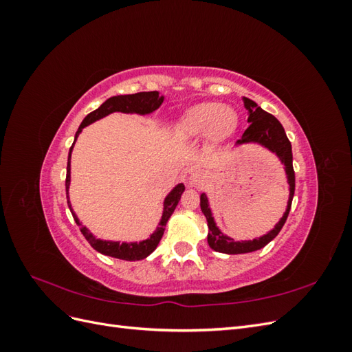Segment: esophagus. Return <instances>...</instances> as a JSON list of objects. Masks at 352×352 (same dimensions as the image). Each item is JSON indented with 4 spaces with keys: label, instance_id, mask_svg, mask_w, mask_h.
Returning <instances> with one entry per match:
<instances>
[{
    "label": "esophagus",
    "instance_id": "esophagus-1",
    "mask_svg": "<svg viewBox=\"0 0 352 352\" xmlns=\"http://www.w3.org/2000/svg\"><path fill=\"white\" fill-rule=\"evenodd\" d=\"M206 184V175L197 170V172L190 173L189 179H188V186L189 188H201L202 185Z\"/></svg>",
    "mask_w": 352,
    "mask_h": 352
}]
</instances>
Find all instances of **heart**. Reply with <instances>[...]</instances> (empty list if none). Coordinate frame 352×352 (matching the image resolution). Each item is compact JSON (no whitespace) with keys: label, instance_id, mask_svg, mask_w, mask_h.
<instances>
[{"label":"heart","instance_id":"b5f03b06","mask_svg":"<svg viewBox=\"0 0 352 352\" xmlns=\"http://www.w3.org/2000/svg\"><path fill=\"white\" fill-rule=\"evenodd\" d=\"M238 113L219 102L194 104L180 113L172 124V135L180 142H194L202 136L208 148H216L235 133Z\"/></svg>","mask_w":352,"mask_h":352}]
</instances>
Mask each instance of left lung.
Instances as JSON below:
<instances>
[{
    "instance_id": "8db88e82",
    "label": "left lung",
    "mask_w": 352,
    "mask_h": 352,
    "mask_svg": "<svg viewBox=\"0 0 352 352\" xmlns=\"http://www.w3.org/2000/svg\"><path fill=\"white\" fill-rule=\"evenodd\" d=\"M242 101H243V107L248 110L250 126H248V129L243 132L241 140L236 141V146L247 145V144H257L278 157L280 164H283V170H285L286 180H287V188H289V198H287V204H286V210L283 212V216L280 217V220L278 223H276L272 230H269L265 235L258 236L255 239L235 241L219 229L217 223L214 220V216H212V211L210 208L208 197L206 192H202L199 197V201H201L199 204H201V211L204 212V216L207 219V225H208L207 242H208L211 250H214L217 252H223V254H229V255L245 254V252H252V251L261 250L270 241H273L276 236H278V233L280 232V229L283 228L285 221L287 219V214H289L292 198H294V192H295V173H294V167H292V146L285 133L283 126L280 124V122L278 119H276L274 116H272L267 111H264L252 100H250L247 97H242Z\"/></svg>"
}]
</instances>
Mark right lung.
Instances as JSON below:
<instances>
[{"instance_id": "1", "label": "right lung", "mask_w": 352, "mask_h": 352, "mask_svg": "<svg viewBox=\"0 0 352 352\" xmlns=\"http://www.w3.org/2000/svg\"><path fill=\"white\" fill-rule=\"evenodd\" d=\"M163 97L160 95L157 91H150V92H138V94H131V95H116V97H111L109 100H105L97 110H94L89 113L85 119L82 120L79 129L74 135V141L73 145L70 146L69 151V158H67V175H66V194H67V204L72 211V216L76 221V225L80 228V232L83 233V236L87 238V241L91 243V247L98 251L104 255H109V257H114L119 260H126V261H138V260H144L150 255L155 248L158 242L162 241L163 233L166 229L167 221L170 216L173 214V211L177 206V202L182 197L185 185L184 184H177L170 192L166 195L163 201V212H162V219H160L158 225L155 230L151 233L146 239H142L140 242H120V241H107V239H100L89 232L87 226L82 225V221L76 216V212L73 211L72 204H70V197H69V188H70V160H72V151L73 146L78 141V136L82 133L85 127L92 124L94 122L101 120L104 117H107L111 113H124V114H140V116H148L154 113L160 105L163 102Z\"/></svg>"}]
</instances>
